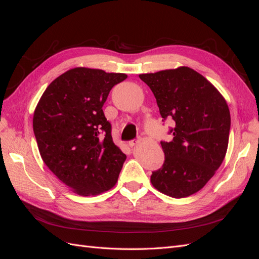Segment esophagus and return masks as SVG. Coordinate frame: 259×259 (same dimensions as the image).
<instances>
[{
	"label": "esophagus",
	"instance_id": "34e87169",
	"mask_svg": "<svg viewBox=\"0 0 259 259\" xmlns=\"http://www.w3.org/2000/svg\"><path fill=\"white\" fill-rule=\"evenodd\" d=\"M139 142H140V139L139 138H137V139H133V140H130L128 142V146L130 147H135L136 145H138L139 144Z\"/></svg>",
	"mask_w": 259,
	"mask_h": 259
}]
</instances>
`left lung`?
I'll list each match as a JSON object with an SVG mask.
<instances>
[{
    "label": "left lung",
    "mask_w": 259,
    "mask_h": 259,
    "mask_svg": "<svg viewBox=\"0 0 259 259\" xmlns=\"http://www.w3.org/2000/svg\"><path fill=\"white\" fill-rule=\"evenodd\" d=\"M156 99L163 121L171 119L170 142H161L165 161L151 184L173 198L198 192L222 165L228 148L230 112L215 86L188 67L139 74Z\"/></svg>",
    "instance_id": "obj_1"
}]
</instances>
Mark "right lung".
<instances>
[{"label": "right lung", "mask_w": 259, "mask_h": 259, "mask_svg": "<svg viewBox=\"0 0 259 259\" xmlns=\"http://www.w3.org/2000/svg\"><path fill=\"white\" fill-rule=\"evenodd\" d=\"M124 73L74 68L45 90L33 114L38 151L48 167L73 192L88 197L116 184L126 159L115 146L103 106Z\"/></svg>", "instance_id": "right-lung-1"}]
</instances>
